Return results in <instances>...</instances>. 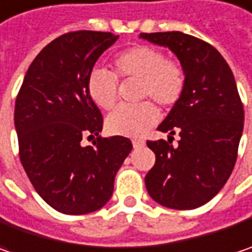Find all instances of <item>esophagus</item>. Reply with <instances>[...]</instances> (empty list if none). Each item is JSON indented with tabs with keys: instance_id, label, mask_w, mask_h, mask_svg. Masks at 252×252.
<instances>
[{
	"instance_id": "34e87169",
	"label": "esophagus",
	"mask_w": 252,
	"mask_h": 252,
	"mask_svg": "<svg viewBox=\"0 0 252 252\" xmlns=\"http://www.w3.org/2000/svg\"><path fill=\"white\" fill-rule=\"evenodd\" d=\"M144 144H145V142H144L142 140H134V141H132V147H134L135 150H138V148H142V147H144Z\"/></svg>"
}]
</instances>
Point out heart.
<instances>
[{
    "instance_id": "heart-1",
    "label": "heart",
    "mask_w": 252,
    "mask_h": 252,
    "mask_svg": "<svg viewBox=\"0 0 252 252\" xmlns=\"http://www.w3.org/2000/svg\"><path fill=\"white\" fill-rule=\"evenodd\" d=\"M114 72L94 68L87 80V91L102 110H111L118 99V78H137L138 99H151L161 108H172L184 94L187 75L183 64L150 45H134L118 52ZM158 120V110L150 101L121 105L107 117L105 126L114 135L141 137Z\"/></svg>"
}]
</instances>
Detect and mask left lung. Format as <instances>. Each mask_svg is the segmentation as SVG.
Returning a JSON list of instances; mask_svg holds the SVG:
<instances>
[{"instance_id":"1","label":"left lung","mask_w":252,"mask_h":252,"mask_svg":"<svg viewBox=\"0 0 252 252\" xmlns=\"http://www.w3.org/2000/svg\"><path fill=\"white\" fill-rule=\"evenodd\" d=\"M140 37L168 47L187 75L181 99L158 126L170 132L168 141H147L156 164L145 175V187L164 207L194 210L215 197L234 170L244 107L231 68L211 44L180 31ZM175 132L180 140L172 146Z\"/></svg>"}]
</instances>
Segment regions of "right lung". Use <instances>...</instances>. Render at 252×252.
Segmentation results:
<instances>
[{
    "label": "right lung",
    "mask_w": 252,
    "mask_h": 252,
    "mask_svg": "<svg viewBox=\"0 0 252 252\" xmlns=\"http://www.w3.org/2000/svg\"><path fill=\"white\" fill-rule=\"evenodd\" d=\"M117 39L99 31L55 38L35 57L17 95L14 123L21 164L41 198L63 214L102 208L132 150L126 137L99 135L102 114L87 91L96 60ZM85 136L97 138L84 147Z\"/></svg>",
    "instance_id": "right-lung-1"
}]
</instances>
